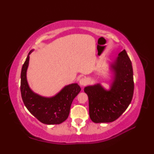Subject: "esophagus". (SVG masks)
Masks as SVG:
<instances>
[{"label":"esophagus","mask_w":154,"mask_h":154,"mask_svg":"<svg viewBox=\"0 0 154 154\" xmlns=\"http://www.w3.org/2000/svg\"><path fill=\"white\" fill-rule=\"evenodd\" d=\"M88 83V80L85 79V78L84 77H82L81 78V79H79V84L82 85V86H83V85H85L87 84Z\"/></svg>","instance_id":"esophagus-1"}]
</instances>
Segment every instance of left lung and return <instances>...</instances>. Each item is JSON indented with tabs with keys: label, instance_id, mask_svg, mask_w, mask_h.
<instances>
[{
	"label": "left lung",
	"instance_id": "left-lung-1",
	"mask_svg": "<svg viewBox=\"0 0 154 154\" xmlns=\"http://www.w3.org/2000/svg\"><path fill=\"white\" fill-rule=\"evenodd\" d=\"M111 67L114 72L109 90L100 84L84 88L89 99L90 118L94 123L112 122L121 116L131 103L134 93L132 62L125 49Z\"/></svg>",
	"mask_w": 154,
	"mask_h": 154
}]
</instances>
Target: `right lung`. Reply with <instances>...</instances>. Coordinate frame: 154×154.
Returning a JSON list of instances; mask_svg holds the SVG:
<instances>
[{"label": "right lung", "instance_id": "1", "mask_svg": "<svg viewBox=\"0 0 154 154\" xmlns=\"http://www.w3.org/2000/svg\"><path fill=\"white\" fill-rule=\"evenodd\" d=\"M32 51L28 54L21 72L20 90L23 102L30 113L41 122L45 124H60L69 117L72 100L79 93L81 88L77 83H72L51 98L43 97L33 92L26 79L29 55Z\"/></svg>", "mask_w": 154, "mask_h": 154}]
</instances>
